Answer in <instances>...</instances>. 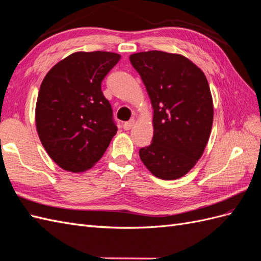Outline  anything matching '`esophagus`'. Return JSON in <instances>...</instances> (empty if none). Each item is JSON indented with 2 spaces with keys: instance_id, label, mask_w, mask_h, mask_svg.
Here are the masks:
<instances>
[{
  "instance_id": "1",
  "label": "esophagus",
  "mask_w": 261,
  "mask_h": 261,
  "mask_svg": "<svg viewBox=\"0 0 261 261\" xmlns=\"http://www.w3.org/2000/svg\"><path fill=\"white\" fill-rule=\"evenodd\" d=\"M133 124H135V119H131V120H129V121H126V122L123 123V129L124 130H130L133 126Z\"/></svg>"
}]
</instances>
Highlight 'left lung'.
Listing matches in <instances>:
<instances>
[{
    "label": "left lung",
    "mask_w": 261,
    "mask_h": 261,
    "mask_svg": "<svg viewBox=\"0 0 261 261\" xmlns=\"http://www.w3.org/2000/svg\"><path fill=\"white\" fill-rule=\"evenodd\" d=\"M130 62L154 110L152 143L139 150L140 159L159 178L182 177L202 156L211 135L214 108L207 79L178 54L142 51Z\"/></svg>",
    "instance_id": "left-lung-1"
}]
</instances>
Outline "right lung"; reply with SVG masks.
Here are the masks:
<instances>
[{
	"label": "right lung",
	"instance_id": "add662e5",
	"mask_svg": "<svg viewBox=\"0 0 261 261\" xmlns=\"http://www.w3.org/2000/svg\"><path fill=\"white\" fill-rule=\"evenodd\" d=\"M120 57L100 50L75 53L43 80L35 112L38 137L53 161L66 171L90 169L117 133L101 83Z\"/></svg>",
	"mask_w": 261,
	"mask_h": 261
}]
</instances>
